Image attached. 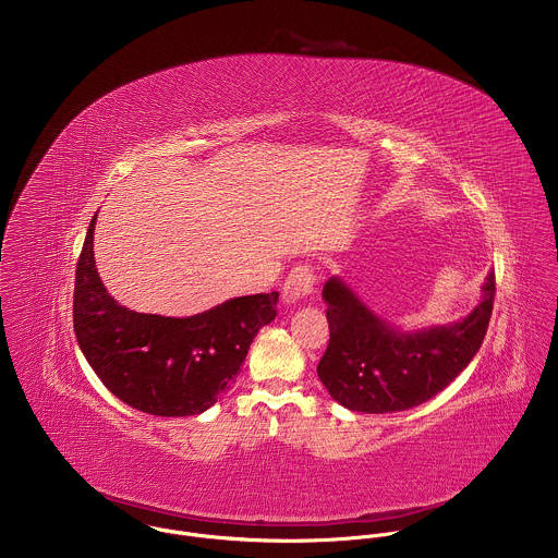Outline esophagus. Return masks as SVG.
<instances>
[{"mask_svg":"<svg viewBox=\"0 0 558 558\" xmlns=\"http://www.w3.org/2000/svg\"><path fill=\"white\" fill-rule=\"evenodd\" d=\"M314 288H316V272H314V268L307 266V264H301V266L292 268L290 275L286 277L283 303L294 305L301 299L310 296L314 292Z\"/></svg>","mask_w":558,"mask_h":558,"instance_id":"34e87169","label":"esophagus"}]
</instances>
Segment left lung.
I'll list each match as a JSON object with an SVG mask.
<instances>
[{"mask_svg": "<svg viewBox=\"0 0 558 558\" xmlns=\"http://www.w3.org/2000/svg\"><path fill=\"white\" fill-rule=\"evenodd\" d=\"M477 307L460 322L416 332L378 318L337 277L322 290L330 339L318 376L330 398L354 412L385 414L418 405L449 387L477 354L492 318L496 279L485 277Z\"/></svg>", "mask_w": 558, "mask_h": 558, "instance_id": "8db88e82", "label": "left lung"}]
</instances>
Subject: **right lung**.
<instances>
[{"instance_id":"add662e5","label":"right lung","mask_w":558,"mask_h":558,"mask_svg":"<svg viewBox=\"0 0 558 558\" xmlns=\"http://www.w3.org/2000/svg\"><path fill=\"white\" fill-rule=\"evenodd\" d=\"M81 248L73 322L81 352L124 403L157 416L208 410L234 383L257 330L277 316L279 294L226 301L191 318L131 312L113 301L96 270L94 226Z\"/></svg>"}]
</instances>
